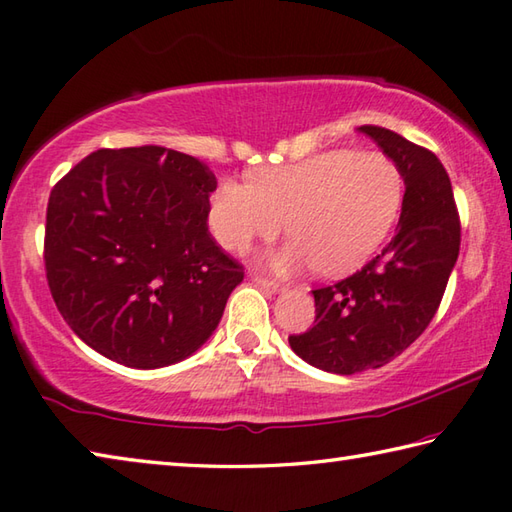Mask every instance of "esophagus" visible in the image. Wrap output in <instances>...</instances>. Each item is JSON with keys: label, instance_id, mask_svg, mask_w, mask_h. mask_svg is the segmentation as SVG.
I'll list each match as a JSON object with an SVG mask.
<instances>
[{"label": "esophagus", "instance_id": "esophagus-1", "mask_svg": "<svg viewBox=\"0 0 512 512\" xmlns=\"http://www.w3.org/2000/svg\"><path fill=\"white\" fill-rule=\"evenodd\" d=\"M253 282H255L257 286H262V288L270 290V293H279V290H282V284L275 282V279H268V277H264V275H253Z\"/></svg>", "mask_w": 512, "mask_h": 512}]
</instances>
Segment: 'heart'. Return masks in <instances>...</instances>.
<instances>
[{
    "label": "heart",
    "instance_id": "heart-1",
    "mask_svg": "<svg viewBox=\"0 0 512 512\" xmlns=\"http://www.w3.org/2000/svg\"><path fill=\"white\" fill-rule=\"evenodd\" d=\"M404 177L382 153L328 150L259 173L253 184L224 182L210 202V228L228 250L284 226L295 239L273 257L277 268L315 264L328 275L364 266L393 230Z\"/></svg>",
    "mask_w": 512,
    "mask_h": 512
}]
</instances>
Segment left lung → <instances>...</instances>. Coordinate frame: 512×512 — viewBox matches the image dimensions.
Wrapping results in <instances>:
<instances>
[{
    "label": "left lung",
    "instance_id": "left-lung-1",
    "mask_svg": "<svg viewBox=\"0 0 512 512\" xmlns=\"http://www.w3.org/2000/svg\"><path fill=\"white\" fill-rule=\"evenodd\" d=\"M402 170L397 233L362 270L315 288V324L288 344L310 366L353 375L379 368L424 333L459 255L462 226L446 168L428 148L382 126H359Z\"/></svg>",
    "mask_w": 512,
    "mask_h": 512
}]
</instances>
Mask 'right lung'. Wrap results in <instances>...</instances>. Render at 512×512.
Listing matches in <instances>:
<instances>
[{"label": "right lung", "mask_w": 512, "mask_h": 512, "mask_svg": "<svg viewBox=\"0 0 512 512\" xmlns=\"http://www.w3.org/2000/svg\"><path fill=\"white\" fill-rule=\"evenodd\" d=\"M217 179L162 146L102 148L50 190L44 264L73 333L130 368H162L213 335L244 266L208 233Z\"/></svg>", "instance_id": "1"}]
</instances>
